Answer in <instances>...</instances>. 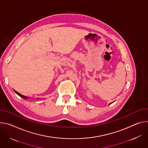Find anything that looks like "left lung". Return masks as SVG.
<instances>
[{"instance_id":"obj_1","label":"left lung","mask_w":148,"mask_h":148,"mask_svg":"<svg viewBox=\"0 0 148 148\" xmlns=\"http://www.w3.org/2000/svg\"><path fill=\"white\" fill-rule=\"evenodd\" d=\"M110 104H111V103H110Z\"/></svg>"}]
</instances>
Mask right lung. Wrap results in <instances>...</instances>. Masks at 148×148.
<instances>
[{
  "mask_svg": "<svg viewBox=\"0 0 148 148\" xmlns=\"http://www.w3.org/2000/svg\"><path fill=\"white\" fill-rule=\"evenodd\" d=\"M14 91L15 92V93H16V94L18 95L19 96H21V97H22L24 98V99H27V98H29L28 97H26V96H24V95H21V93H19V92H18L17 91H16V90H14Z\"/></svg>",
  "mask_w": 148,
  "mask_h": 148,
  "instance_id": "add662e5",
  "label": "right lung"
}]
</instances>
